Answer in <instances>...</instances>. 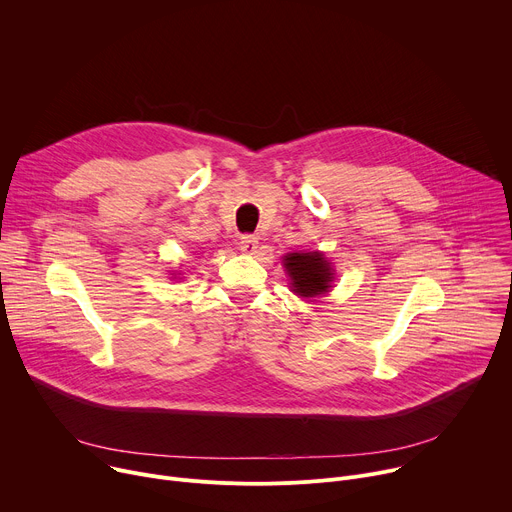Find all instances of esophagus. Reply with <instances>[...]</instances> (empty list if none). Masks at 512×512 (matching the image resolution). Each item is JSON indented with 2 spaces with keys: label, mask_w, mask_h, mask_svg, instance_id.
Instances as JSON below:
<instances>
[{
  "label": "esophagus",
  "mask_w": 512,
  "mask_h": 512,
  "mask_svg": "<svg viewBox=\"0 0 512 512\" xmlns=\"http://www.w3.org/2000/svg\"><path fill=\"white\" fill-rule=\"evenodd\" d=\"M257 247H259V239L255 235H243L239 241V249L247 255H255Z\"/></svg>",
  "instance_id": "34e87169"
}]
</instances>
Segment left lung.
I'll list each match as a JSON object with an SVG mask.
<instances>
[{"label":"left lung","instance_id":"left-lung-1","mask_svg":"<svg viewBox=\"0 0 512 512\" xmlns=\"http://www.w3.org/2000/svg\"><path fill=\"white\" fill-rule=\"evenodd\" d=\"M287 275L291 277L294 294L314 298L324 294L334 277L330 263L322 253H289L283 259Z\"/></svg>","mask_w":512,"mask_h":512}]
</instances>
